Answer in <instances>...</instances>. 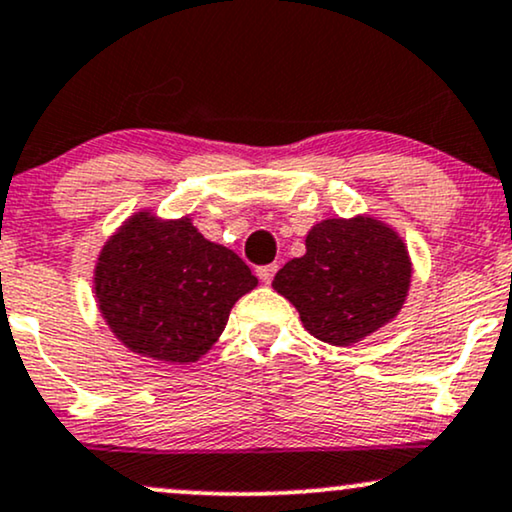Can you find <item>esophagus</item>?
Here are the masks:
<instances>
[{
    "mask_svg": "<svg viewBox=\"0 0 512 512\" xmlns=\"http://www.w3.org/2000/svg\"><path fill=\"white\" fill-rule=\"evenodd\" d=\"M275 273H277V263H270V266H258V268H256L258 280L266 282V285H270V282H273Z\"/></svg>",
    "mask_w": 512,
    "mask_h": 512,
    "instance_id": "obj_1",
    "label": "esophagus"
}]
</instances>
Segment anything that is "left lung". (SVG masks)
I'll use <instances>...</instances> for the list:
<instances>
[{
    "label": "left lung",
    "instance_id": "1",
    "mask_svg": "<svg viewBox=\"0 0 512 512\" xmlns=\"http://www.w3.org/2000/svg\"><path fill=\"white\" fill-rule=\"evenodd\" d=\"M410 258L401 237L375 218H330L313 225L306 254L277 270L273 287L294 304L315 339L361 342L406 301Z\"/></svg>",
    "mask_w": 512,
    "mask_h": 512
}]
</instances>
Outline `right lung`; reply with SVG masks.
Returning a JSON list of instances; mask_svg holds the SVG:
<instances>
[{"label":"right lung","instance_id":"obj_1","mask_svg":"<svg viewBox=\"0 0 512 512\" xmlns=\"http://www.w3.org/2000/svg\"><path fill=\"white\" fill-rule=\"evenodd\" d=\"M258 280L235 251L189 218L137 213L99 254L94 292L106 325L130 351L192 363L216 344L232 306Z\"/></svg>","mask_w":512,"mask_h":512}]
</instances>
